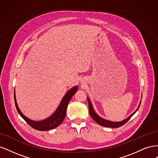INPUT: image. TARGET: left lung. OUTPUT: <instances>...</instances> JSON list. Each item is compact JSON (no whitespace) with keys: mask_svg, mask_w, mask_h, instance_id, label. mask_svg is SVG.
<instances>
[{"mask_svg":"<svg viewBox=\"0 0 158 158\" xmlns=\"http://www.w3.org/2000/svg\"><path fill=\"white\" fill-rule=\"evenodd\" d=\"M88 106H89V112L91 117L94 119V120L96 122L98 125L103 126V127H111V128H118V127H120L121 126H123V125H125V124L130 119L134 114H135V113L138 111V108H139L140 106V103L139 104V106L138 107L136 111L134 112L131 116H129L128 118H127L125 120H123L122 121L120 122H113V121H110L108 120H106V119H104L103 118H102L101 117H99L98 114L95 112L94 107L92 106V104L91 103L89 99L88 98Z\"/></svg>","mask_w":158,"mask_h":158,"instance_id":"8db88e82","label":"left lung"}]
</instances>
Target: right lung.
<instances>
[{
	"instance_id": "obj_1",
	"label": "right lung",
	"mask_w": 158,
	"mask_h": 158,
	"mask_svg": "<svg viewBox=\"0 0 158 158\" xmlns=\"http://www.w3.org/2000/svg\"><path fill=\"white\" fill-rule=\"evenodd\" d=\"M78 89V87L77 85H76V86L73 87V88L69 90L68 92L66 93L63 98L62 99V101L60 103L59 106L55 111V112L49 117L47 118L43 121H32L29 118L26 117L25 115H23L18 106L16 95H15V90H14V102H15V106L18 113L20 114V115L24 119L25 121L32 128H35V130L40 131H49V130H51V129L55 128L58 126H59L62 123V122L63 121L66 116V109H67L68 104L70 102V100L71 99L72 97H73L74 94L77 92Z\"/></svg>"
}]
</instances>
